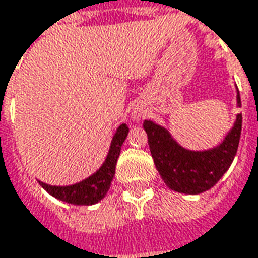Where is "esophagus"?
Wrapping results in <instances>:
<instances>
[{"mask_svg":"<svg viewBox=\"0 0 258 258\" xmlns=\"http://www.w3.org/2000/svg\"><path fill=\"white\" fill-rule=\"evenodd\" d=\"M132 120H134L135 123H141V121L144 120V114H142L141 111H135V113L132 114Z\"/></svg>","mask_w":258,"mask_h":258,"instance_id":"esophagus-1","label":"esophagus"}]
</instances>
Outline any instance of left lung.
I'll return each instance as SVG.
<instances>
[{
	"label": "left lung",
	"mask_w": 258,
	"mask_h": 258,
	"mask_svg": "<svg viewBox=\"0 0 258 258\" xmlns=\"http://www.w3.org/2000/svg\"><path fill=\"white\" fill-rule=\"evenodd\" d=\"M236 105L241 107L239 92ZM241 127L242 114H236L232 129L219 145L204 151H191L179 145L166 127L153 120L144 121L150 151L164 183L172 191L189 195L209 191L228 172L239 145Z\"/></svg>",
	"instance_id": "obj_1"
}]
</instances>
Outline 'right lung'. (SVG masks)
I'll return each mask as SVG.
<instances>
[{"label": "right lung", "mask_w": 258, "mask_h": 258, "mask_svg": "<svg viewBox=\"0 0 258 258\" xmlns=\"http://www.w3.org/2000/svg\"><path fill=\"white\" fill-rule=\"evenodd\" d=\"M129 127L126 123H121L114 137L111 139L108 154L105 157V161L101 164V167L89 176L83 179L82 182H78L75 185H66V186H55V185H48L39 180L41 186L46 192L52 197H55L60 201H64L73 206H92L101 201L108 192L111 180L116 173V164L117 158L120 156V148L127 137Z\"/></svg>", "instance_id": "1"}]
</instances>
